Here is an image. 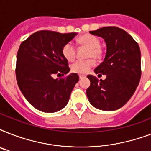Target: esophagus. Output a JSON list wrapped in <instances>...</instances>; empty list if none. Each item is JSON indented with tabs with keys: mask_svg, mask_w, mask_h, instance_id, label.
<instances>
[{
	"mask_svg": "<svg viewBox=\"0 0 151 151\" xmlns=\"http://www.w3.org/2000/svg\"><path fill=\"white\" fill-rule=\"evenodd\" d=\"M85 77H86V76H85V75H84V74H79V78H80L81 79V78H85Z\"/></svg>",
	"mask_w": 151,
	"mask_h": 151,
	"instance_id": "esophagus-1",
	"label": "esophagus"
}]
</instances>
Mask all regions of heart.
<instances>
[{
    "label": "heart",
    "instance_id": "1",
    "mask_svg": "<svg viewBox=\"0 0 151 151\" xmlns=\"http://www.w3.org/2000/svg\"><path fill=\"white\" fill-rule=\"evenodd\" d=\"M78 43L81 45L88 48L87 57L100 59L103 56V50L100 47V41L96 37L91 34H85L78 39ZM62 54L65 59L69 62H72L75 59L76 48L72 42H67L62 48ZM95 66L94 59H89L87 60H79L75 62L71 66V70L73 73H87L92 66Z\"/></svg>",
    "mask_w": 151,
    "mask_h": 151
}]
</instances>
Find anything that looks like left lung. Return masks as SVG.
Returning a JSON list of instances; mask_svg holds the SVG:
<instances>
[{
  "label": "left lung",
  "instance_id": "1",
  "mask_svg": "<svg viewBox=\"0 0 151 151\" xmlns=\"http://www.w3.org/2000/svg\"><path fill=\"white\" fill-rule=\"evenodd\" d=\"M90 34L101 37L106 44V53L95 73L105 80L88 75L90 86L86 90L90 103L102 110L119 109L130 99L141 78V55L139 47L132 37L116 27H103Z\"/></svg>",
  "mask_w": 151,
  "mask_h": 151
}]
</instances>
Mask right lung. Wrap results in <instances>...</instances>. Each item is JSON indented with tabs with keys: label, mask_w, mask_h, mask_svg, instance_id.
<instances>
[{
	"label": "right lung",
	"mask_w": 151,
	"mask_h": 151,
	"mask_svg": "<svg viewBox=\"0 0 151 151\" xmlns=\"http://www.w3.org/2000/svg\"><path fill=\"white\" fill-rule=\"evenodd\" d=\"M76 35L40 30L20 45L15 67L18 85L27 101L42 112H57L65 107L79 81L78 73L68 74L70 69L62 54L64 45ZM54 75L67 76L54 79Z\"/></svg>",
	"instance_id": "obj_1"
}]
</instances>
